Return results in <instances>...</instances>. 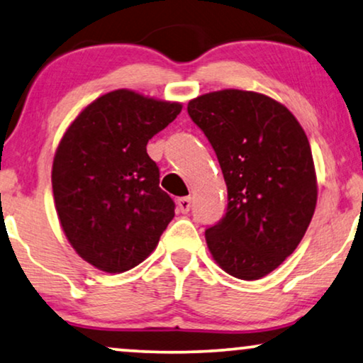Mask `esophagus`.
Returning <instances> with one entry per match:
<instances>
[{"instance_id":"34e87169","label":"esophagus","mask_w":363,"mask_h":363,"mask_svg":"<svg viewBox=\"0 0 363 363\" xmlns=\"http://www.w3.org/2000/svg\"><path fill=\"white\" fill-rule=\"evenodd\" d=\"M177 205H178V210H180L182 213H188V211H190V208H191V198L190 196H183L177 201Z\"/></svg>"}]
</instances>
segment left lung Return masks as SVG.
<instances>
[{
	"label": "left lung",
	"mask_w": 363,
	"mask_h": 363,
	"mask_svg": "<svg viewBox=\"0 0 363 363\" xmlns=\"http://www.w3.org/2000/svg\"><path fill=\"white\" fill-rule=\"evenodd\" d=\"M220 162L228 188L225 216L205 231L221 269L261 279L304 238L317 203L306 132L274 99L251 91L210 92L188 102Z\"/></svg>",
	"instance_id": "1"
}]
</instances>
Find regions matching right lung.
<instances>
[{"label": "right lung", "mask_w": 363, "mask_h": 363, "mask_svg": "<svg viewBox=\"0 0 363 363\" xmlns=\"http://www.w3.org/2000/svg\"><path fill=\"white\" fill-rule=\"evenodd\" d=\"M180 112L178 102L118 89L89 104L64 133L54 203L71 246L97 269L117 274L140 264L175 216L147 143Z\"/></svg>", "instance_id": "1"}]
</instances>
